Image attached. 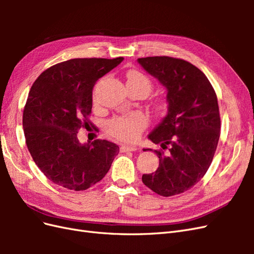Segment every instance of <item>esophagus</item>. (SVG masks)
I'll use <instances>...</instances> for the list:
<instances>
[{
	"instance_id": "34e87169",
	"label": "esophagus",
	"mask_w": 254,
	"mask_h": 254,
	"mask_svg": "<svg viewBox=\"0 0 254 254\" xmlns=\"http://www.w3.org/2000/svg\"><path fill=\"white\" fill-rule=\"evenodd\" d=\"M121 151L124 152V151H135L137 150L136 146H132V145H122L120 147Z\"/></svg>"
}]
</instances>
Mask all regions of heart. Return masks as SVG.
<instances>
[{"instance_id":"obj_1","label":"heart","mask_w":254,"mask_h":254,"mask_svg":"<svg viewBox=\"0 0 254 254\" xmlns=\"http://www.w3.org/2000/svg\"><path fill=\"white\" fill-rule=\"evenodd\" d=\"M127 87H141L146 92L150 91V79L137 70H129L126 73ZM147 126V119L140 112L130 113L112 119L107 125L108 133L123 142H135Z\"/></svg>"}]
</instances>
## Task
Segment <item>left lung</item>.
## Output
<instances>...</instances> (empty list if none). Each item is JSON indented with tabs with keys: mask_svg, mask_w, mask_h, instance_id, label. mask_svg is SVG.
Returning <instances> with one entry per match:
<instances>
[{
	"mask_svg": "<svg viewBox=\"0 0 254 254\" xmlns=\"http://www.w3.org/2000/svg\"><path fill=\"white\" fill-rule=\"evenodd\" d=\"M137 63L166 88L168 103L167 114L148 135L162 148L155 150L159 167L142 181L158 195H178L200 181L212 163L220 135L217 96L206 76L186 60L156 56Z\"/></svg>",
	"mask_w": 254,
	"mask_h": 254,
	"instance_id": "8db88e82",
	"label": "left lung"
}]
</instances>
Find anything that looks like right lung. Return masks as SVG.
<instances>
[{
    "instance_id": "1",
    "label": "right lung",
    "mask_w": 254,
    "mask_h": 254,
    "mask_svg": "<svg viewBox=\"0 0 254 254\" xmlns=\"http://www.w3.org/2000/svg\"><path fill=\"white\" fill-rule=\"evenodd\" d=\"M123 57L75 58L49 67L30 88L23 129L33 160L57 186L83 190L101 181L118 155L117 144L95 140L81 144L80 128L92 126V90Z\"/></svg>"
}]
</instances>
